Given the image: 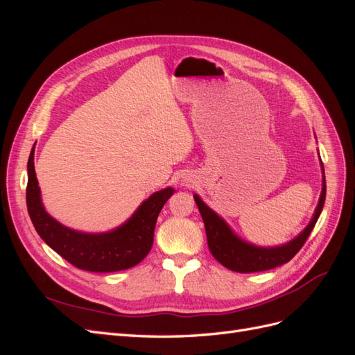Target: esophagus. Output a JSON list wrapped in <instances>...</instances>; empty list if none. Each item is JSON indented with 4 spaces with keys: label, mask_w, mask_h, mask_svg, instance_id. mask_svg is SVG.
<instances>
[{
    "label": "esophagus",
    "mask_w": 355,
    "mask_h": 355,
    "mask_svg": "<svg viewBox=\"0 0 355 355\" xmlns=\"http://www.w3.org/2000/svg\"><path fill=\"white\" fill-rule=\"evenodd\" d=\"M187 184H188V182H187Z\"/></svg>",
    "instance_id": "esophagus-1"
}]
</instances>
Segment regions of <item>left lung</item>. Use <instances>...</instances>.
<instances>
[{
  "label": "left lung",
  "mask_w": 355,
  "mask_h": 355,
  "mask_svg": "<svg viewBox=\"0 0 355 355\" xmlns=\"http://www.w3.org/2000/svg\"><path fill=\"white\" fill-rule=\"evenodd\" d=\"M321 170H323V189H321V196L313 219H311L308 227L300 232L296 239L277 247H257L254 244L241 240L239 235H235L232 232V230L228 227V223L225 222L218 213H214L206 202H204L197 194H194V200L197 202V207L204 222V228H206L209 249L214 256V259L231 271L244 274L272 270L275 266L287 263L300 249H302V245L308 240L311 231L315 227L321 210H323L326 200V179L323 163H321Z\"/></svg>",
  "instance_id": "1"
}]
</instances>
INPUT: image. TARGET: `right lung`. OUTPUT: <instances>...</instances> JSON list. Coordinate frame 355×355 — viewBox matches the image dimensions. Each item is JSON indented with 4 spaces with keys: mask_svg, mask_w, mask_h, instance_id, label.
Returning a JSON list of instances; mask_svg holds the SVG:
<instances>
[{
    "mask_svg": "<svg viewBox=\"0 0 355 355\" xmlns=\"http://www.w3.org/2000/svg\"><path fill=\"white\" fill-rule=\"evenodd\" d=\"M173 192V188L154 192L139 206L130 219L110 232H80L63 227L46 211L35 175L34 148L28 159L26 206L32 223L47 245L84 271L115 272L128 270L144 261L154 243L158 214Z\"/></svg>",
    "mask_w": 355,
    "mask_h": 355,
    "instance_id": "1",
    "label": "right lung"
}]
</instances>
